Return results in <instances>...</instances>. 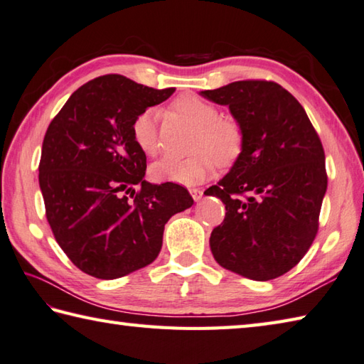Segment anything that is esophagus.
Here are the masks:
<instances>
[{"instance_id": "obj_1", "label": "esophagus", "mask_w": 364, "mask_h": 364, "mask_svg": "<svg viewBox=\"0 0 364 364\" xmlns=\"http://www.w3.org/2000/svg\"><path fill=\"white\" fill-rule=\"evenodd\" d=\"M191 192V196H192V198H194L196 202H198L202 198V196H203V191L202 189H198V188H194V189H191L189 191Z\"/></svg>"}]
</instances>
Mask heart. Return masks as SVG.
<instances>
[{
    "mask_svg": "<svg viewBox=\"0 0 364 364\" xmlns=\"http://www.w3.org/2000/svg\"><path fill=\"white\" fill-rule=\"evenodd\" d=\"M172 109L197 127L191 149L196 154L186 159L164 158L151 166V178L156 181L178 184H198L215 172V162L229 166L238 158L243 148V131L233 119L220 118L218 107L196 95L175 99ZM132 139L148 156L159 153L158 112L145 109L132 121Z\"/></svg>",
    "mask_w": 364,
    "mask_h": 364,
    "instance_id": "1",
    "label": "heart"
}]
</instances>
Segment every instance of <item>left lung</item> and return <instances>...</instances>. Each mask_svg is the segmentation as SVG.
Segmentation results:
<instances>
[{"label": "left lung", "instance_id": "obj_1", "mask_svg": "<svg viewBox=\"0 0 364 364\" xmlns=\"http://www.w3.org/2000/svg\"><path fill=\"white\" fill-rule=\"evenodd\" d=\"M200 95L229 107L243 131L230 172L208 189L227 211L211 232L213 257L249 279H274L317 235L328 183L322 141L301 104L274 82L240 80Z\"/></svg>", "mask_w": 364, "mask_h": 364}]
</instances>
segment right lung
<instances>
[{
  "label": "right lung",
  "mask_w": 364,
  "mask_h": 364,
  "mask_svg": "<svg viewBox=\"0 0 364 364\" xmlns=\"http://www.w3.org/2000/svg\"><path fill=\"white\" fill-rule=\"evenodd\" d=\"M118 74L82 85L48 124L39 186L56 243L97 279H117L149 265L164 225L192 206L180 184L145 181L146 156L132 121L173 95Z\"/></svg>",
  "instance_id": "add662e5"
}]
</instances>
